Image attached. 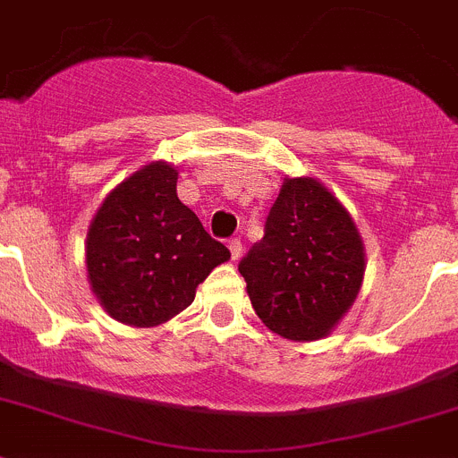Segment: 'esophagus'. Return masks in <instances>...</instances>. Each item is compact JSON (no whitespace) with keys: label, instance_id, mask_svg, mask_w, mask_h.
Segmentation results:
<instances>
[{"label":"esophagus","instance_id":"1","mask_svg":"<svg viewBox=\"0 0 458 458\" xmlns=\"http://www.w3.org/2000/svg\"><path fill=\"white\" fill-rule=\"evenodd\" d=\"M229 250H232V260H241L242 242L238 241V238H232V241H229Z\"/></svg>","mask_w":458,"mask_h":458}]
</instances>
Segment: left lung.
Returning a JSON list of instances; mask_svg holds the SVG:
<instances>
[{
  "mask_svg": "<svg viewBox=\"0 0 458 458\" xmlns=\"http://www.w3.org/2000/svg\"><path fill=\"white\" fill-rule=\"evenodd\" d=\"M256 315L292 342L326 337L355 301L364 245L351 213L321 182L287 177L263 241L238 265Z\"/></svg>",
  "mask_w": 458,
  "mask_h": 458,
  "instance_id": "8db88e82",
  "label": "left lung"
}]
</instances>
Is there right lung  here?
Instances as JSON below:
<instances>
[{"label":"right lung","instance_id":"1","mask_svg":"<svg viewBox=\"0 0 458 458\" xmlns=\"http://www.w3.org/2000/svg\"><path fill=\"white\" fill-rule=\"evenodd\" d=\"M232 259L177 198V171L152 161L96 211L85 242L87 278L103 310L134 328L180 315L213 267Z\"/></svg>","mask_w":458,"mask_h":458}]
</instances>
